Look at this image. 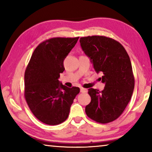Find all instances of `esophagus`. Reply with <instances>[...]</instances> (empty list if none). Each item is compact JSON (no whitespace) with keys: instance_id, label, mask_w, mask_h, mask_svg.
Listing matches in <instances>:
<instances>
[{"instance_id":"obj_1","label":"esophagus","mask_w":152,"mask_h":152,"mask_svg":"<svg viewBox=\"0 0 152 152\" xmlns=\"http://www.w3.org/2000/svg\"><path fill=\"white\" fill-rule=\"evenodd\" d=\"M80 92H87V90L82 88V87H81L80 88Z\"/></svg>"}]
</instances>
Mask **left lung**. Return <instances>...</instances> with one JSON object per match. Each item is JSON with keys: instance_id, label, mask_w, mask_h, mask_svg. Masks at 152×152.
<instances>
[{"instance_id": "left-lung-1", "label": "left lung", "mask_w": 152, "mask_h": 152, "mask_svg": "<svg viewBox=\"0 0 152 152\" xmlns=\"http://www.w3.org/2000/svg\"><path fill=\"white\" fill-rule=\"evenodd\" d=\"M81 48L90 58L105 86L103 91L90 88L91 97L85 111L98 123H107L117 119L130 101L134 89L132 63L123 46L104 36H88L80 39Z\"/></svg>"}]
</instances>
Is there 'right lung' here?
<instances>
[{"instance_id": "add662e5", "label": "right lung", "mask_w": 152, "mask_h": 152, "mask_svg": "<svg viewBox=\"0 0 152 152\" xmlns=\"http://www.w3.org/2000/svg\"><path fill=\"white\" fill-rule=\"evenodd\" d=\"M78 38L56 37L41 43L25 70V100L33 114L45 124L65 121L80 92L78 87L68 88L58 80L65 70L64 61Z\"/></svg>"}]
</instances>
